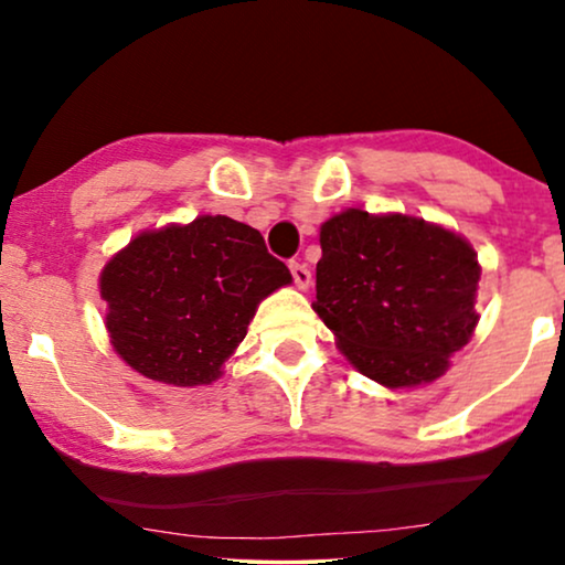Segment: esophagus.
Returning a JSON list of instances; mask_svg holds the SVG:
<instances>
[{"instance_id":"1","label":"esophagus","mask_w":565,"mask_h":565,"mask_svg":"<svg viewBox=\"0 0 565 565\" xmlns=\"http://www.w3.org/2000/svg\"><path fill=\"white\" fill-rule=\"evenodd\" d=\"M290 275L300 290H306L311 285V269H308L303 262H290Z\"/></svg>"}]
</instances>
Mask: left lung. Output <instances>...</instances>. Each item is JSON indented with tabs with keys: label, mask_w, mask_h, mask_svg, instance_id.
<instances>
[{
	"label": "left lung",
	"mask_w": 565,
	"mask_h": 565,
	"mask_svg": "<svg viewBox=\"0 0 565 565\" xmlns=\"http://www.w3.org/2000/svg\"><path fill=\"white\" fill-rule=\"evenodd\" d=\"M313 311L362 375L429 383L468 344L481 280L476 252L452 231L358 207L321 226Z\"/></svg>",
	"instance_id": "8db88e82"
}]
</instances>
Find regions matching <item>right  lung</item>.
<instances>
[{"mask_svg":"<svg viewBox=\"0 0 565 565\" xmlns=\"http://www.w3.org/2000/svg\"><path fill=\"white\" fill-rule=\"evenodd\" d=\"M292 280L257 228L228 215L136 236L99 277L115 352L136 373L203 385L246 337L259 300Z\"/></svg>","mask_w":565,"mask_h":565,"instance_id":"obj_1","label":"right lung"}]
</instances>
